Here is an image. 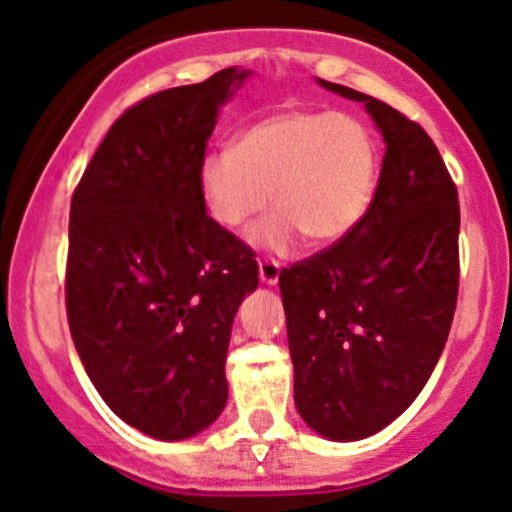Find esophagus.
<instances>
[{"instance_id": "esophagus-1", "label": "esophagus", "mask_w": 512, "mask_h": 512, "mask_svg": "<svg viewBox=\"0 0 512 512\" xmlns=\"http://www.w3.org/2000/svg\"><path fill=\"white\" fill-rule=\"evenodd\" d=\"M257 267H260V280L265 285H275L280 278V262L272 260V257H262L260 262H257Z\"/></svg>"}]
</instances>
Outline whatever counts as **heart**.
Segmentation results:
<instances>
[{"instance_id": "1", "label": "heart", "mask_w": 512, "mask_h": 512, "mask_svg": "<svg viewBox=\"0 0 512 512\" xmlns=\"http://www.w3.org/2000/svg\"><path fill=\"white\" fill-rule=\"evenodd\" d=\"M379 141L353 113L293 108L252 123L237 146L212 148L199 164V191L209 217L237 229L275 204L250 240L290 250L308 234L328 245L358 227L374 202Z\"/></svg>"}]
</instances>
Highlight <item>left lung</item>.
<instances>
[{
    "label": "left lung",
    "mask_w": 512,
    "mask_h": 512,
    "mask_svg": "<svg viewBox=\"0 0 512 512\" xmlns=\"http://www.w3.org/2000/svg\"><path fill=\"white\" fill-rule=\"evenodd\" d=\"M386 141L366 217L280 272L295 407L336 442L364 439L417 399L450 336L460 288V202L419 123L346 85Z\"/></svg>",
    "instance_id": "8db88e82"
}]
</instances>
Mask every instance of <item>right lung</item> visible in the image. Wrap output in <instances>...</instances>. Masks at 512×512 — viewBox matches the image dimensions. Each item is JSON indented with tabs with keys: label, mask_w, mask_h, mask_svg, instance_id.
Segmentation results:
<instances>
[{
	"label": "right lung",
	"mask_w": 512,
	"mask_h": 512,
	"mask_svg": "<svg viewBox=\"0 0 512 512\" xmlns=\"http://www.w3.org/2000/svg\"><path fill=\"white\" fill-rule=\"evenodd\" d=\"M247 75L224 68L131 105L70 204L65 308L80 361L123 422L166 442L222 414L234 313L257 288L255 252L199 191L219 105Z\"/></svg>",
	"instance_id": "obj_1"
}]
</instances>
